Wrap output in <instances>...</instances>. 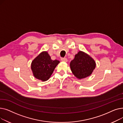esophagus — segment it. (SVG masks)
Instances as JSON below:
<instances>
[{
    "label": "esophagus",
    "instance_id": "esophagus-1",
    "mask_svg": "<svg viewBox=\"0 0 123 123\" xmlns=\"http://www.w3.org/2000/svg\"><path fill=\"white\" fill-rule=\"evenodd\" d=\"M61 60L63 62H67V59L66 58H62L61 59Z\"/></svg>",
    "mask_w": 123,
    "mask_h": 123
}]
</instances>
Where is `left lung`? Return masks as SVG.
<instances>
[{
    "instance_id": "8db88e82",
    "label": "left lung",
    "mask_w": 123,
    "mask_h": 123,
    "mask_svg": "<svg viewBox=\"0 0 123 123\" xmlns=\"http://www.w3.org/2000/svg\"><path fill=\"white\" fill-rule=\"evenodd\" d=\"M70 68L74 75L78 79L85 78L91 75L96 68L95 60L88 54L79 51L71 61Z\"/></svg>"
}]
</instances>
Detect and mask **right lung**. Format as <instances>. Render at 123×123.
Segmentation results:
<instances>
[{
  "label": "right lung",
  "instance_id": "add662e5",
  "mask_svg": "<svg viewBox=\"0 0 123 123\" xmlns=\"http://www.w3.org/2000/svg\"><path fill=\"white\" fill-rule=\"evenodd\" d=\"M59 63L57 60H51L47 51H42L32 61L31 69L35 78L44 82L50 78Z\"/></svg>",
  "mask_w": 123,
  "mask_h": 123
}]
</instances>
